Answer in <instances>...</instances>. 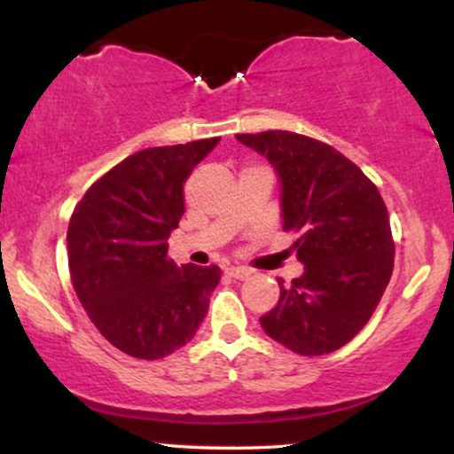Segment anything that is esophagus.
<instances>
[{"label":"esophagus","mask_w":454,"mask_h":454,"mask_svg":"<svg viewBox=\"0 0 454 454\" xmlns=\"http://www.w3.org/2000/svg\"><path fill=\"white\" fill-rule=\"evenodd\" d=\"M226 273L231 275L232 279H247L249 275H252V270L245 269V267H231V269H226Z\"/></svg>","instance_id":"obj_1"}]
</instances>
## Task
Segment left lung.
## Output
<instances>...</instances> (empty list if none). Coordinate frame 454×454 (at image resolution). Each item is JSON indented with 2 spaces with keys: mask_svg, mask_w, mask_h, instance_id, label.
Listing matches in <instances>:
<instances>
[{
  "mask_svg": "<svg viewBox=\"0 0 454 454\" xmlns=\"http://www.w3.org/2000/svg\"><path fill=\"white\" fill-rule=\"evenodd\" d=\"M269 160L279 179L284 231L305 264L260 317L264 333L288 350L320 356L340 350L367 325L390 273L395 245L388 211L363 170L328 145L286 129L237 134Z\"/></svg>",
  "mask_w": 454,
  "mask_h": 454,
  "instance_id": "1",
  "label": "left lung"
}]
</instances>
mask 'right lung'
<instances>
[{"mask_svg": "<svg viewBox=\"0 0 454 454\" xmlns=\"http://www.w3.org/2000/svg\"><path fill=\"white\" fill-rule=\"evenodd\" d=\"M217 143L138 151L98 179L72 213V286L98 331L129 356H168L209 311L220 269L176 267L166 241L185 211L187 176Z\"/></svg>", "mask_w": 454, "mask_h": 454, "instance_id": "right-lung-1", "label": "right lung"}]
</instances>
